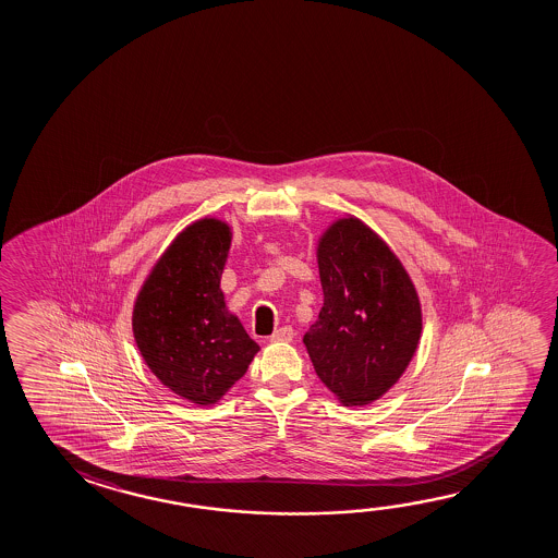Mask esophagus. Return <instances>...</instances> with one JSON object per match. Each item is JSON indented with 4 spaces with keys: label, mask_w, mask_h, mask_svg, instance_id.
Wrapping results in <instances>:
<instances>
[{
    "label": "esophagus",
    "mask_w": 558,
    "mask_h": 558,
    "mask_svg": "<svg viewBox=\"0 0 558 558\" xmlns=\"http://www.w3.org/2000/svg\"><path fill=\"white\" fill-rule=\"evenodd\" d=\"M293 335H295V332H293L292 327H290V325H283V327H280V329H276L275 332H272L270 340H275V342H290Z\"/></svg>",
    "instance_id": "obj_1"
}]
</instances>
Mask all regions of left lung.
<instances>
[{"mask_svg":"<svg viewBox=\"0 0 558 558\" xmlns=\"http://www.w3.org/2000/svg\"><path fill=\"white\" fill-rule=\"evenodd\" d=\"M323 310L303 342L320 381L350 407L379 399L409 366L421 303L399 258L356 218L319 243Z\"/></svg>","mask_w":558,"mask_h":558,"instance_id":"8db88e82","label":"left lung"}]
</instances>
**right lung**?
<instances>
[{
	"instance_id": "right-lung-1",
	"label": "right lung",
	"mask_w": 558,
	"mask_h": 558,
	"mask_svg": "<svg viewBox=\"0 0 558 558\" xmlns=\"http://www.w3.org/2000/svg\"><path fill=\"white\" fill-rule=\"evenodd\" d=\"M229 245L226 223H192L159 258L134 307V338L147 366L196 404L218 401L258 352L223 302Z\"/></svg>"
}]
</instances>
